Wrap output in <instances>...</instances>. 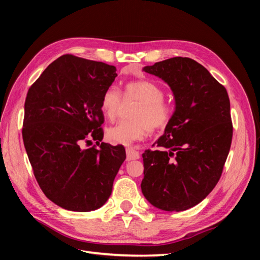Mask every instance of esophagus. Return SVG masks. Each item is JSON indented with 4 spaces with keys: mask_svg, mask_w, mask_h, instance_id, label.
Returning <instances> with one entry per match:
<instances>
[{
    "mask_svg": "<svg viewBox=\"0 0 260 260\" xmlns=\"http://www.w3.org/2000/svg\"><path fill=\"white\" fill-rule=\"evenodd\" d=\"M125 153H127V160L128 161L140 158V153L132 147H128L127 149H125Z\"/></svg>",
    "mask_w": 260,
    "mask_h": 260,
    "instance_id": "1",
    "label": "esophagus"
}]
</instances>
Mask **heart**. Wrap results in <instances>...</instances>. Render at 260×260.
<instances>
[{
  "label": "heart",
  "mask_w": 260,
  "mask_h": 260,
  "mask_svg": "<svg viewBox=\"0 0 260 260\" xmlns=\"http://www.w3.org/2000/svg\"><path fill=\"white\" fill-rule=\"evenodd\" d=\"M161 86L149 80L125 83L123 99L136 100L139 104L132 109V120H122L106 130V138L113 144L129 145L142 140L147 133L164 129L169 123L172 108L164 101ZM121 105V94L114 86L107 88L101 99V109L109 120H114Z\"/></svg>",
  "instance_id": "heart-1"
}]
</instances>
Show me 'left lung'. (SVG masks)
<instances>
[{
	"label": "left lung",
	"instance_id": "1",
	"mask_svg": "<svg viewBox=\"0 0 260 260\" xmlns=\"http://www.w3.org/2000/svg\"><path fill=\"white\" fill-rule=\"evenodd\" d=\"M174 93L175 112L160 149L142 154L141 188L156 208L182 211L201 203L221 177L232 141L230 100L208 70L188 57H172L145 66Z\"/></svg>",
	"mask_w": 260,
	"mask_h": 260
}]
</instances>
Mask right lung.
I'll return each instance as SVG.
<instances>
[{"mask_svg": "<svg viewBox=\"0 0 260 260\" xmlns=\"http://www.w3.org/2000/svg\"><path fill=\"white\" fill-rule=\"evenodd\" d=\"M117 77L116 67L66 54L30 86L22 139L35 177L46 198L72 211H91L109 199L125 151L103 140L101 99Z\"/></svg>", "mask_w": 260, "mask_h": 260, "instance_id": "right-lung-1", "label": "right lung"}]
</instances>
